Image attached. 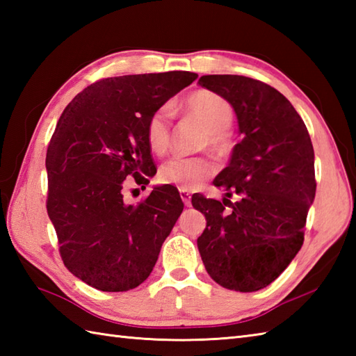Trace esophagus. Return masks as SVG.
<instances>
[{"label":"esophagus","instance_id":"34e87169","mask_svg":"<svg viewBox=\"0 0 356 356\" xmlns=\"http://www.w3.org/2000/svg\"><path fill=\"white\" fill-rule=\"evenodd\" d=\"M179 193H180V199L184 200L185 205L190 207L191 205V194H190V191H188V190H179Z\"/></svg>","mask_w":356,"mask_h":356}]
</instances>
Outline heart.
<instances>
[{"mask_svg":"<svg viewBox=\"0 0 356 356\" xmlns=\"http://www.w3.org/2000/svg\"><path fill=\"white\" fill-rule=\"evenodd\" d=\"M184 110L190 118L205 128L203 142L217 154H228L232 149L229 127L234 122L232 105L213 92L200 90L190 95L184 102ZM148 148L154 154H165L171 142V113L166 107L151 113L145 125ZM216 172V163L209 157L176 156L159 168L161 184L177 186L180 190H195Z\"/></svg>","mask_w":356,"mask_h":356,"instance_id":"1","label":"heart"}]
</instances>
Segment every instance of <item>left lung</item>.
Here are the masks:
<instances>
[{
	"label": "left lung",
	"mask_w": 356,
	"mask_h": 356,
	"mask_svg": "<svg viewBox=\"0 0 356 356\" xmlns=\"http://www.w3.org/2000/svg\"><path fill=\"white\" fill-rule=\"evenodd\" d=\"M199 84L232 105L241 134L229 165L214 180L226 197L240 199H191L207 217L199 252L216 283L231 291H260L303 246L316 190L311 136L292 104L261 81L205 74Z\"/></svg>",
	"instance_id": "1"
}]
</instances>
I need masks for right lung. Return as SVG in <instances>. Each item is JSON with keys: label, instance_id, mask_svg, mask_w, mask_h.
<instances>
[{"label": "right lung", "instance_id": "add662e5", "mask_svg": "<svg viewBox=\"0 0 356 356\" xmlns=\"http://www.w3.org/2000/svg\"><path fill=\"white\" fill-rule=\"evenodd\" d=\"M195 79L191 72L101 79L58 120L45 157L47 214L65 268L97 291L124 292L145 282L182 214L171 185L156 186L138 205H127L124 188L127 177L149 184L156 165L147 120Z\"/></svg>", "mask_w": 356, "mask_h": 356}]
</instances>
